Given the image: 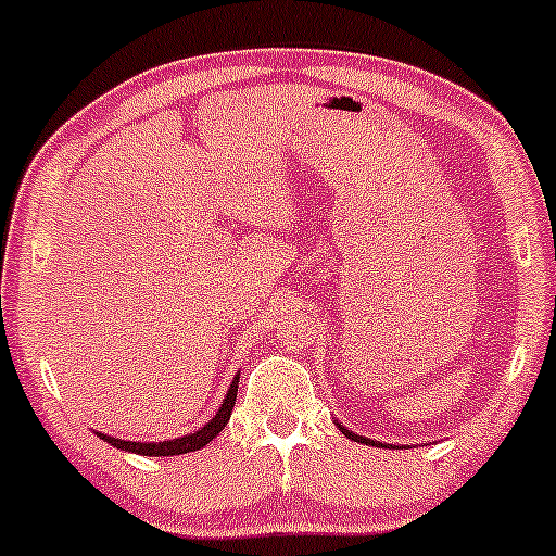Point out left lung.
<instances>
[{"instance_id":"left-lung-1","label":"left lung","mask_w":556,"mask_h":556,"mask_svg":"<svg viewBox=\"0 0 556 556\" xmlns=\"http://www.w3.org/2000/svg\"><path fill=\"white\" fill-rule=\"evenodd\" d=\"M337 427L339 430H342L346 438L350 440H354V443H365V445H383V443H378V440H370V438H363V434H354L352 430H344V425L342 422H337Z\"/></svg>"}]
</instances>
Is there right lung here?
<instances>
[{
    "label": "right lung",
    "instance_id": "add662e5",
    "mask_svg": "<svg viewBox=\"0 0 556 556\" xmlns=\"http://www.w3.org/2000/svg\"><path fill=\"white\" fill-rule=\"evenodd\" d=\"M238 383H240V380L236 376V380H232L230 388H227V393H225L223 404H219L217 414H214V417L204 427H199L197 432L184 434V438L163 440V443H131V440H118V438H111V434H100V432H96V434H98V438H103L105 443H111L113 447H122V451L137 453V456H180V453L199 451V447H204L212 438H217V434L225 430L227 419H230L232 406H236Z\"/></svg>",
    "mask_w": 556,
    "mask_h": 556
}]
</instances>
